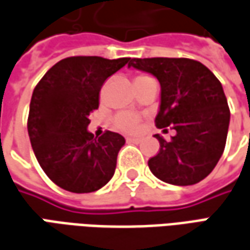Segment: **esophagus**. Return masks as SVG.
Segmentation results:
<instances>
[{
	"mask_svg": "<svg viewBox=\"0 0 250 250\" xmlns=\"http://www.w3.org/2000/svg\"><path fill=\"white\" fill-rule=\"evenodd\" d=\"M127 142H131V144H139V142H141V138H135V137H128V138H127Z\"/></svg>",
	"mask_w": 250,
	"mask_h": 250,
	"instance_id": "1",
	"label": "esophagus"
}]
</instances>
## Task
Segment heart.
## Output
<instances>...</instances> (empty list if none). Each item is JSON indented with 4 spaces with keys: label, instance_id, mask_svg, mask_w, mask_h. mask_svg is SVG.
Wrapping results in <instances>:
<instances>
[{
    "label": "heart",
    "instance_id": "b5f03b06",
    "mask_svg": "<svg viewBox=\"0 0 250 250\" xmlns=\"http://www.w3.org/2000/svg\"><path fill=\"white\" fill-rule=\"evenodd\" d=\"M146 78H149V76L144 75V74H138L135 76V82L144 81ZM112 125L119 131L134 134V132L139 131V128L142 125V116L137 115V113H132V112L122 111L115 115V118L112 120Z\"/></svg>",
    "mask_w": 250,
    "mask_h": 250
}]
</instances>
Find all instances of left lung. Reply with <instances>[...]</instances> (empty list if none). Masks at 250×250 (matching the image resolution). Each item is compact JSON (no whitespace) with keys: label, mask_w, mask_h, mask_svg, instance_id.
I'll list each match as a JSON object with an SVG mask.
<instances>
[{"label":"left lung","mask_w":250,"mask_h":250,"mask_svg":"<svg viewBox=\"0 0 250 250\" xmlns=\"http://www.w3.org/2000/svg\"><path fill=\"white\" fill-rule=\"evenodd\" d=\"M134 67L154 75L161 86L157 128L175 130L160 142L147 166L163 182L189 186L203 181L218 164L226 146L230 109L222 83L200 61L152 57L131 59Z\"/></svg>","instance_id":"8db88e82"}]
</instances>
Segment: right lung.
Listing matches in <instances>:
<instances>
[{
  "mask_svg": "<svg viewBox=\"0 0 250 250\" xmlns=\"http://www.w3.org/2000/svg\"><path fill=\"white\" fill-rule=\"evenodd\" d=\"M130 62V57L74 56L56 62L32 91L27 130L43 172L72 193L101 189L115 174L125 138L106 131H87L89 116L98 109L105 81Z\"/></svg>",
  "mask_w": 250,
  "mask_h": 250,
  "instance_id": "right-lung-1",
  "label": "right lung"
}]
</instances>
